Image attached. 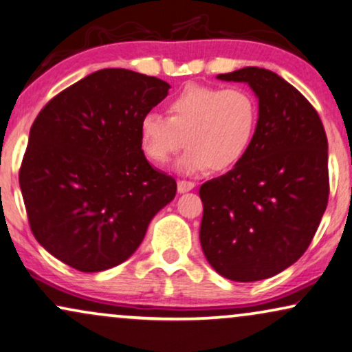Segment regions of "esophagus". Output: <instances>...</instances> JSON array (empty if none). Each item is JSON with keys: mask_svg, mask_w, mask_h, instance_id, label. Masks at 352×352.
Instances as JSON below:
<instances>
[{"mask_svg": "<svg viewBox=\"0 0 352 352\" xmlns=\"http://www.w3.org/2000/svg\"><path fill=\"white\" fill-rule=\"evenodd\" d=\"M193 188H195V182H190V180L177 182V190H179V193H186V191H190Z\"/></svg>", "mask_w": 352, "mask_h": 352, "instance_id": "obj_1", "label": "esophagus"}]
</instances>
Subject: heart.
Segmentation results:
<instances>
[{"instance_id":"1","label":"heart","mask_w":352,"mask_h":352,"mask_svg":"<svg viewBox=\"0 0 352 352\" xmlns=\"http://www.w3.org/2000/svg\"><path fill=\"white\" fill-rule=\"evenodd\" d=\"M167 109L168 117L146 112L138 124L143 154L155 166H166L184 143L186 149L177 168L185 175L209 167L228 170L250 149L258 105L245 89L188 84L168 100Z\"/></svg>"}]
</instances>
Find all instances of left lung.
<instances>
[{
  "instance_id": "1",
  "label": "left lung",
  "mask_w": 352,
  "mask_h": 352,
  "mask_svg": "<svg viewBox=\"0 0 352 352\" xmlns=\"http://www.w3.org/2000/svg\"><path fill=\"white\" fill-rule=\"evenodd\" d=\"M247 82L260 113L245 157L199 188V240L224 278H271L304 255L330 195L328 141L317 110L294 86L265 68L219 74Z\"/></svg>"
}]
</instances>
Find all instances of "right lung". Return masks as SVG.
Masks as SVG:
<instances>
[{
    "mask_svg": "<svg viewBox=\"0 0 352 352\" xmlns=\"http://www.w3.org/2000/svg\"><path fill=\"white\" fill-rule=\"evenodd\" d=\"M162 79L107 68L56 94L30 128L19 185L34 237L71 268L128 260L177 182L143 154L138 124L166 99Z\"/></svg>",
    "mask_w": 352,
    "mask_h": 352,
    "instance_id": "add662e5",
    "label": "right lung"
}]
</instances>
